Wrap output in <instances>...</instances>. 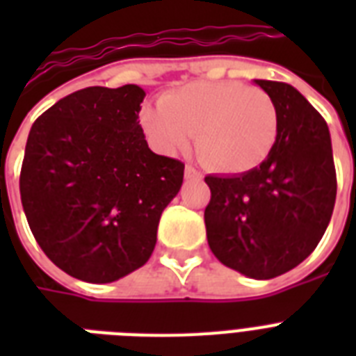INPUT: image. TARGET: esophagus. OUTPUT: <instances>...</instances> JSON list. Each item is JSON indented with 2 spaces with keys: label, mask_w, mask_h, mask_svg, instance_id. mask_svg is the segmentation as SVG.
<instances>
[{
  "label": "esophagus",
  "mask_w": 356,
  "mask_h": 356,
  "mask_svg": "<svg viewBox=\"0 0 356 356\" xmlns=\"http://www.w3.org/2000/svg\"><path fill=\"white\" fill-rule=\"evenodd\" d=\"M184 177L186 179H201V173L194 166L184 168Z\"/></svg>",
  "instance_id": "34e87169"
}]
</instances>
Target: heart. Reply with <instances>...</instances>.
<instances>
[{
  "label": "heart",
  "mask_w": 356,
  "mask_h": 356,
  "mask_svg": "<svg viewBox=\"0 0 356 356\" xmlns=\"http://www.w3.org/2000/svg\"><path fill=\"white\" fill-rule=\"evenodd\" d=\"M145 136L162 153L188 149L212 170L243 173L260 166L279 131L277 107L262 88L238 81H197L164 94L159 107L140 111Z\"/></svg>",
  "instance_id": "heart-1"
}]
</instances>
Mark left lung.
I'll return each mask as SVG.
<instances>
[{
    "mask_svg": "<svg viewBox=\"0 0 356 356\" xmlns=\"http://www.w3.org/2000/svg\"><path fill=\"white\" fill-rule=\"evenodd\" d=\"M277 107L279 131L260 166L207 175V240L222 264L251 279L286 273L320 243L337 200L331 134L292 85L254 79Z\"/></svg>",
    "mask_w": 356,
    "mask_h": 356,
    "instance_id": "1",
    "label": "left lung"
}]
</instances>
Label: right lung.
I'll return each mask as SVG.
<instances>
[{
	"mask_svg": "<svg viewBox=\"0 0 356 356\" xmlns=\"http://www.w3.org/2000/svg\"><path fill=\"white\" fill-rule=\"evenodd\" d=\"M136 85L88 86L33 123L19 195L47 259L86 282H113L149 260L184 164L156 155L138 122Z\"/></svg>",
	"mask_w": 356,
	"mask_h": 356,
	"instance_id": "add662e5",
	"label": "right lung"
}]
</instances>
